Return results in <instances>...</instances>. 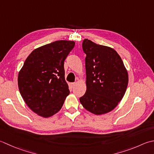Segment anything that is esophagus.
<instances>
[{
  "label": "esophagus",
  "instance_id": "1",
  "mask_svg": "<svg viewBox=\"0 0 154 154\" xmlns=\"http://www.w3.org/2000/svg\"><path fill=\"white\" fill-rule=\"evenodd\" d=\"M76 83H75V82L71 83V84H70V86H71L72 88H74L75 86H76Z\"/></svg>",
  "mask_w": 154,
  "mask_h": 154
}]
</instances>
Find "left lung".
Masks as SVG:
<instances>
[{
  "mask_svg": "<svg viewBox=\"0 0 154 154\" xmlns=\"http://www.w3.org/2000/svg\"><path fill=\"white\" fill-rule=\"evenodd\" d=\"M82 48L86 54V92L80 98L83 107L95 115L113 110L125 94L128 74L117 52L84 39Z\"/></svg>",
  "mask_w": 154,
  "mask_h": 154,
  "instance_id": "left-lung-1",
  "label": "left lung"
}]
</instances>
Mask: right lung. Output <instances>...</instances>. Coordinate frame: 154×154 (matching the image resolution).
<instances>
[{"mask_svg": "<svg viewBox=\"0 0 154 154\" xmlns=\"http://www.w3.org/2000/svg\"><path fill=\"white\" fill-rule=\"evenodd\" d=\"M74 41L57 40L30 53L18 73V85L31 110L43 118L56 114L70 94L65 80L64 60Z\"/></svg>", "mask_w": 154, "mask_h": 154, "instance_id": "right-lung-1", "label": "right lung"}]
</instances>
